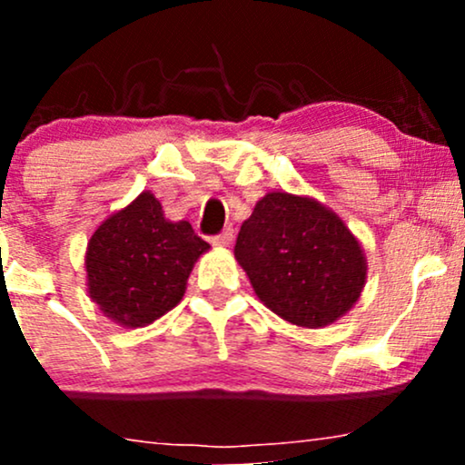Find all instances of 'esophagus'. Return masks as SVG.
I'll return each mask as SVG.
<instances>
[{
  "label": "esophagus",
  "instance_id": "esophagus-1",
  "mask_svg": "<svg viewBox=\"0 0 465 465\" xmlns=\"http://www.w3.org/2000/svg\"><path fill=\"white\" fill-rule=\"evenodd\" d=\"M232 240H233V229L227 227V229H223L218 236L212 238V244H214V247H229V244H232Z\"/></svg>",
  "mask_w": 465,
  "mask_h": 465
}]
</instances>
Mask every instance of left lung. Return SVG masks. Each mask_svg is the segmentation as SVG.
Wrapping results in <instances>:
<instances>
[{
    "mask_svg": "<svg viewBox=\"0 0 465 465\" xmlns=\"http://www.w3.org/2000/svg\"><path fill=\"white\" fill-rule=\"evenodd\" d=\"M238 264L258 300L297 328H323L359 302L367 258L323 203L273 190L255 203L236 240Z\"/></svg>",
    "mask_w": 465,
    "mask_h": 465,
    "instance_id": "left-lung-1",
    "label": "left lung"
}]
</instances>
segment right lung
I'll list each match as a JSON object with an SVG mask.
<instances>
[{"instance_id":"obj_1","label":"right lung","mask_w":465,"mask_h":465,"mask_svg":"<svg viewBox=\"0 0 465 465\" xmlns=\"http://www.w3.org/2000/svg\"><path fill=\"white\" fill-rule=\"evenodd\" d=\"M210 244L188 221H168L151 190L104 218L87 242V295L122 328H143L183 300Z\"/></svg>"}]
</instances>
